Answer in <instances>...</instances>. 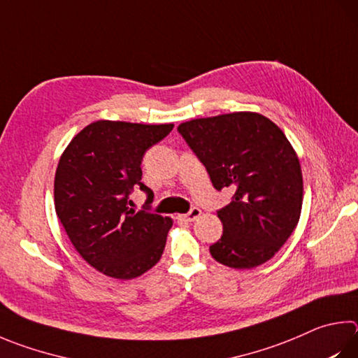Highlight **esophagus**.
Wrapping results in <instances>:
<instances>
[{
  "label": "esophagus",
  "instance_id": "obj_1",
  "mask_svg": "<svg viewBox=\"0 0 358 358\" xmlns=\"http://www.w3.org/2000/svg\"><path fill=\"white\" fill-rule=\"evenodd\" d=\"M201 214V211H200V208H191L189 211H187L186 214H180V219H183V220H187V222H192V220H196L199 216Z\"/></svg>",
  "mask_w": 358,
  "mask_h": 358
}]
</instances>
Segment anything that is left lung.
Masks as SVG:
<instances>
[{"instance_id":"left-lung-1","label":"left lung","mask_w":358,"mask_h":358,"mask_svg":"<svg viewBox=\"0 0 358 358\" xmlns=\"http://www.w3.org/2000/svg\"><path fill=\"white\" fill-rule=\"evenodd\" d=\"M217 191H235L217 216L222 236L210 245L216 262L252 269L268 262L301 217V162L283 131L257 113L194 119L177 128Z\"/></svg>"}]
</instances>
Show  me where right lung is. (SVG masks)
Listing matches in <instances>:
<instances>
[{
  "label": "right lung",
  "mask_w": 358,
  "mask_h": 358,
  "mask_svg": "<svg viewBox=\"0 0 358 358\" xmlns=\"http://www.w3.org/2000/svg\"><path fill=\"white\" fill-rule=\"evenodd\" d=\"M172 128V123L99 120L81 129L59 159L57 217L78 253L108 277H139L164 252L172 219L148 213L153 191L141 181V162ZM134 187L148 194L145 210L138 213L127 206Z\"/></svg>",
  "instance_id": "right-lung-1"
}]
</instances>
